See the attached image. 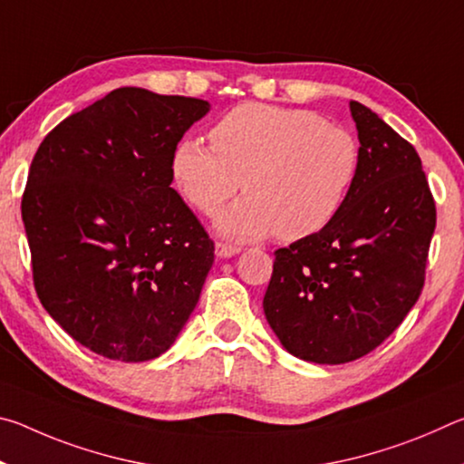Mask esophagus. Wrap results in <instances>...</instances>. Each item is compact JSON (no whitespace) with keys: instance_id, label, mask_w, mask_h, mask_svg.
Here are the masks:
<instances>
[{"instance_id":"esophagus-1","label":"esophagus","mask_w":464,"mask_h":464,"mask_svg":"<svg viewBox=\"0 0 464 464\" xmlns=\"http://www.w3.org/2000/svg\"><path fill=\"white\" fill-rule=\"evenodd\" d=\"M239 251H241V247L231 246V243H223V241L217 243V256L218 257H231L235 254H239Z\"/></svg>"}]
</instances>
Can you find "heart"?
<instances>
[{
    "mask_svg": "<svg viewBox=\"0 0 464 464\" xmlns=\"http://www.w3.org/2000/svg\"><path fill=\"white\" fill-rule=\"evenodd\" d=\"M210 147L186 137L174 147L169 174L178 194L213 215L239 188L247 196L217 217L235 239L276 233L296 241L334 221L360 171V143L348 129L307 108L246 102L208 132Z\"/></svg>",
    "mask_w": 464,
    "mask_h": 464,
    "instance_id": "heart-1",
    "label": "heart"
}]
</instances>
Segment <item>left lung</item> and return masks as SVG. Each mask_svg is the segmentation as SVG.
Segmentation results:
<instances>
[{"label": "left lung", "mask_w": 464, "mask_h": 464, "mask_svg": "<svg viewBox=\"0 0 464 464\" xmlns=\"http://www.w3.org/2000/svg\"><path fill=\"white\" fill-rule=\"evenodd\" d=\"M360 171L325 229L274 251L264 313L290 354L366 356L401 325L426 282L436 202L421 160L371 108L350 102Z\"/></svg>", "instance_id": "left-lung-1"}]
</instances>
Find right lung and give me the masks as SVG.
Masks as SVG:
<instances>
[{"label":"right lung","instance_id":"1","mask_svg":"<svg viewBox=\"0 0 464 464\" xmlns=\"http://www.w3.org/2000/svg\"><path fill=\"white\" fill-rule=\"evenodd\" d=\"M208 102L119 88L59 122L22 196L49 315L96 354L161 356L198 303L215 241L171 188L174 147Z\"/></svg>","mask_w":464,"mask_h":464}]
</instances>
